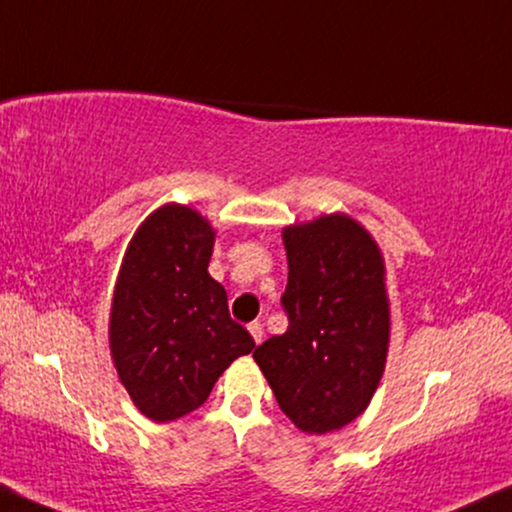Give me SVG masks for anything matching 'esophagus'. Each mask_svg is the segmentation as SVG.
Segmentation results:
<instances>
[{"instance_id": "34e87169", "label": "esophagus", "mask_w": 512, "mask_h": 512, "mask_svg": "<svg viewBox=\"0 0 512 512\" xmlns=\"http://www.w3.org/2000/svg\"><path fill=\"white\" fill-rule=\"evenodd\" d=\"M247 328H249V333H251V338H254V342L263 340V324H261V321H251Z\"/></svg>"}]
</instances>
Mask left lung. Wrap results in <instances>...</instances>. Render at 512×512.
Here are the masks:
<instances>
[{
  "mask_svg": "<svg viewBox=\"0 0 512 512\" xmlns=\"http://www.w3.org/2000/svg\"><path fill=\"white\" fill-rule=\"evenodd\" d=\"M289 328L256 347L279 408L303 433H331L368 408L389 352L387 268L373 235L349 214L282 230Z\"/></svg>",
  "mask_w": 512,
  "mask_h": 512,
  "instance_id": "obj_1",
  "label": "left lung"
}]
</instances>
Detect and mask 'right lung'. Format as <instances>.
Segmentation results:
<instances>
[{"label": "right lung", "mask_w": 512, "mask_h": 512, "mask_svg": "<svg viewBox=\"0 0 512 512\" xmlns=\"http://www.w3.org/2000/svg\"><path fill=\"white\" fill-rule=\"evenodd\" d=\"M216 230L198 209L167 202L132 233L109 314L118 380L153 422L200 408L223 370L256 342L230 319L209 275Z\"/></svg>", "instance_id": "1"}]
</instances>
